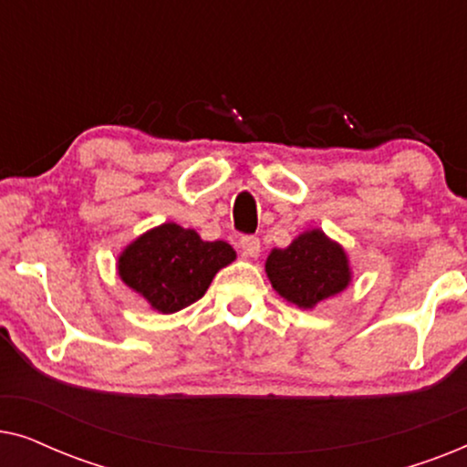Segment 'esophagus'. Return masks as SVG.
<instances>
[{"label": "esophagus", "instance_id": "34e87169", "mask_svg": "<svg viewBox=\"0 0 467 467\" xmlns=\"http://www.w3.org/2000/svg\"><path fill=\"white\" fill-rule=\"evenodd\" d=\"M238 244L242 248V254H246V257H259L261 253L259 238H254V235H242Z\"/></svg>", "mask_w": 467, "mask_h": 467}]
</instances>
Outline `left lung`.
<instances>
[{
	"label": "left lung",
	"instance_id": "1",
	"mask_svg": "<svg viewBox=\"0 0 467 467\" xmlns=\"http://www.w3.org/2000/svg\"><path fill=\"white\" fill-rule=\"evenodd\" d=\"M267 278L286 302L312 308L340 293L350 280L342 246L318 229L306 232L289 248H274L265 261Z\"/></svg>",
	"mask_w": 467,
	"mask_h": 467
}]
</instances>
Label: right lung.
<instances>
[{"instance_id":"right-lung-1","label":"right lung","mask_w":467,"mask_h":467,"mask_svg":"<svg viewBox=\"0 0 467 467\" xmlns=\"http://www.w3.org/2000/svg\"><path fill=\"white\" fill-rule=\"evenodd\" d=\"M234 259L227 242H203L193 229L165 223L125 248L119 274L152 308L170 315L197 302L214 274Z\"/></svg>"}]
</instances>
